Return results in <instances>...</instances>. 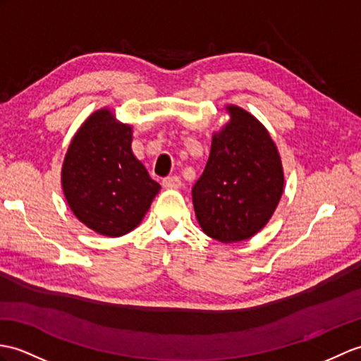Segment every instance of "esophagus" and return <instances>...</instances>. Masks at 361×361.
<instances>
[{"label": "esophagus", "mask_w": 361, "mask_h": 361, "mask_svg": "<svg viewBox=\"0 0 361 361\" xmlns=\"http://www.w3.org/2000/svg\"><path fill=\"white\" fill-rule=\"evenodd\" d=\"M163 186L166 189H178L181 186V180L180 177H175V175H172V177H166L163 178Z\"/></svg>", "instance_id": "1"}]
</instances>
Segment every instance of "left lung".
<instances>
[{
	"mask_svg": "<svg viewBox=\"0 0 361 361\" xmlns=\"http://www.w3.org/2000/svg\"><path fill=\"white\" fill-rule=\"evenodd\" d=\"M229 123L212 138L211 154L192 188L197 220L211 238H250L269 221L283 194L281 160L264 126L228 106Z\"/></svg>",
	"mask_w": 361,
	"mask_h": 361,
	"instance_id": "obj_1",
	"label": "left lung"
}]
</instances>
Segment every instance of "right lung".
Returning <instances> with one entry per match:
<instances>
[{
    "instance_id": "right-lung-1",
    "label": "right lung",
    "mask_w": 361,
    "mask_h": 361,
    "mask_svg": "<svg viewBox=\"0 0 361 361\" xmlns=\"http://www.w3.org/2000/svg\"><path fill=\"white\" fill-rule=\"evenodd\" d=\"M61 183L75 216L107 237L135 229L160 190L132 152V128L107 109L92 114L75 133Z\"/></svg>"
}]
</instances>
